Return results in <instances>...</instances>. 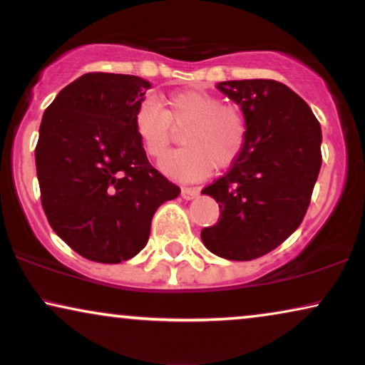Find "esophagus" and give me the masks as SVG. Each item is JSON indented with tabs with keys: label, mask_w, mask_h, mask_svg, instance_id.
Returning a JSON list of instances; mask_svg holds the SVG:
<instances>
[{
	"label": "esophagus",
	"mask_w": 365,
	"mask_h": 365,
	"mask_svg": "<svg viewBox=\"0 0 365 365\" xmlns=\"http://www.w3.org/2000/svg\"><path fill=\"white\" fill-rule=\"evenodd\" d=\"M199 192H201V189H199V187H182L181 196H182L184 199H187V201H189V199L197 197Z\"/></svg>",
	"instance_id": "esophagus-1"
}]
</instances>
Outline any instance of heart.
Here are the masks:
<instances>
[{
	"label": "heart",
	"mask_w": 365,
	"mask_h": 365,
	"mask_svg": "<svg viewBox=\"0 0 365 365\" xmlns=\"http://www.w3.org/2000/svg\"><path fill=\"white\" fill-rule=\"evenodd\" d=\"M133 126L144 153L153 159L166 154L174 129L186 126L181 136L184 148L161 163L164 173L186 181L207 176L212 168L231 166L247 139V123L241 109L194 89L168 94L161 106L144 99L134 111Z\"/></svg>",
	"instance_id": "heart-1"
}]
</instances>
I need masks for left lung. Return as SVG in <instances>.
<instances>
[{"label":"left lung","mask_w":365,"mask_h":365,"mask_svg":"<svg viewBox=\"0 0 365 365\" xmlns=\"http://www.w3.org/2000/svg\"><path fill=\"white\" fill-rule=\"evenodd\" d=\"M217 89L241 106L247 139L231 169L202 189L221 216L201 239L219 257L252 261L301 226L321 171V124L302 98L274 79L222 81Z\"/></svg>","instance_id":"obj_1"}]
</instances>
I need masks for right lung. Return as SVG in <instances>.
Here are the masks:
<instances>
[{
    "label": "right lung",
    "instance_id": "right-lung-1",
    "mask_svg": "<svg viewBox=\"0 0 365 365\" xmlns=\"http://www.w3.org/2000/svg\"><path fill=\"white\" fill-rule=\"evenodd\" d=\"M149 86L131 74L86 73L43 114L34 156L44 214L89 261L136 256L154 212L181 192L151 166L134 133V111Z\"/></svg>",
    "mask_w": 365,
    "mask_h": 365
}]
</instances>
